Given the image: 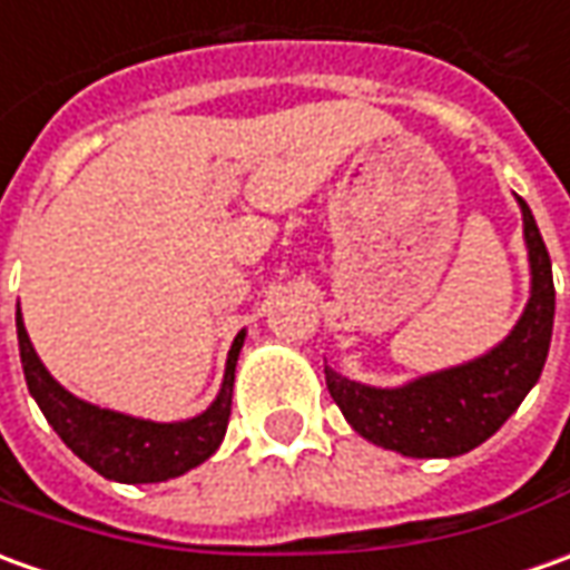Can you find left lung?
Listing matches in <instances>:
<instances>
[{
	"mask_svg": "<svg viewBox=\"0 0 570 570\" xmlns=\"http://www.w3.org/2000/svg\"><path fill=\"white\" fill-rule=\"evenodd\" d=\"M514 199L524 220L530 299L505 340L471 362L399 386H371L324 367L340 412L367 443L405 459H455L487 443L537 386L552 340L556 286L540 227L528 203L521 196Z\"/></svg>",
	"mask_w": 570,
	"mask_h": 570,
	"instance_id": "obj_1",
	"label": "left lung"
}]
</instances>
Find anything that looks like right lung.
<instances>
[{
	"instance_id": "add662e5",
	"label": "right lung",
	"mask_w": 570,
	"mask_h": 570,
	"mask_svg": "<svg viewBox=\"0 0 570 570\" xmlns=\"http://www.w3.org/2000/svg\"><path fill=\"white\" fill-rule=\"evenodd\" d=\"M14 324H18V346H21V365H24L30 396L37 399L40 412L61 436V443L102 478L118 483H161L187 474L218 452L230 421L236 358L246 343V331L236 334L234 346L227 352L218 396L212 399L205 412L184 421H149V417L99 409L87 399L68 393L33 350L21 317V305Z\"/></svg>"
}]
</instances>
